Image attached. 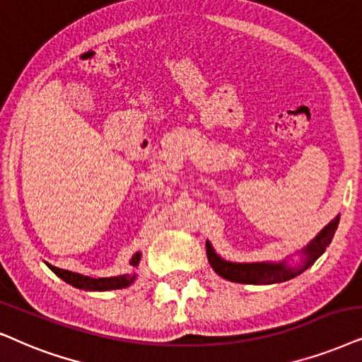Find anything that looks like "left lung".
Instances as JSON below:
<instances>
[{"mask_svg":"<svg viewBox=\"0 0 362 362\" xmlns=\"http://www.w3.org/2000/svg\"><path fill=\"white\" fill-rule=\"evenodd\" d=\"M337 223H339V215L334 218L332 222H329L326 227L322 228L321 234L310 242L305 247L303 252L305 254L304 264L300 267H287L286 262L282 264H235V262H227L218 257L214 252L212 245L209 242H205L207 247V257L209 264L212 265V269L218 276L227 279L230 282H239V284H276L289 281V279L296 277L297 274H300L304 269H308L315 259L321 255L326 247L331 244L334 232H336Z\"/></svg>","mask_w":362,"mask_h":362,"instance_id":"left-lung-1","label":"left lung"}]
</instances>
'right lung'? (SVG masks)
I'll list each match as a JSON object with an SVG mask.
<instances>
[{
  "instance_id": "1",
  "label": "right lung",
  "mask_w": 362,
  "mask_h": 362,
  "mask_svg": "<svg viewBox=\"0 0 362 362\" xmlns=\"http://www.w3.org/2000/svg\"><path fill=\"white\" fill-rule=\"evenodd\" d=\"M140 262V254H135L132 257L130 264L139 265ZM52 271L57 274L59 279H63L66 284H71L73 287H78V289L83 291H112V289H123V287H128L132 282H134L135 276H130V274H125V276L118 277H102V279H91L86 276H81V274L65 271V269L53 267V265L47 264Z\"/></svg>"
}]
</instances>
